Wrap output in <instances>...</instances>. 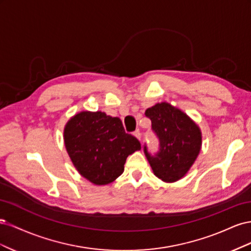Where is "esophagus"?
Masks as SVG:
<instances>
[{
	"label": "esophagus",
	"instance_id": "1",
	"mask_svg": "<svg viewBox=\"0 0 251 251\" xmlns=\"http://www.w3.org/2000/svg\"><path fill=\"white\" fill-rule=\"evenodd\" d=\"M133 135L135 136L136 138L137 139H139V140H141V133H140V131L139 130H137V131H135L134 133H133Z\"/></svg>",
	"mask_w": 251,
	"mask_h": 251
}]
</instances>
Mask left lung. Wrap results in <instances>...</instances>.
Masks as SVG:
<instances>
[{"instance_id":"left-lung-1","label":"left lung","mask_w":251,"mask_h":251,"mask_svg":"<svg viewBox=\"0 0 251 251\" xmlns=\"http://www.w3.org/2000/svg\"><path fill=\"white\" fill-rule=\"evenodd\" d=\"M151 130L159 139V151H143L155 176L168 183L183 178L198 157L202 146L199 126L184 112L168 102L156 103L146 111Z\"/></svg>"}]
</instances>
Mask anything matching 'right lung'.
Segmentation results:
<instances>
[{"mask_svg": "<svg viewBox=\"0 0 251 251\" xmlns=\"http://www.w3.org/2000/svg\"><path fill=\"white\" fill-rule=\"evenodd\" d=\"M65 147L77 172L95 185L109 184L125 170L128 155L141 149L118 117L82 111L65 126Z\"/></svg>", "mask_w": 251, "mask_h": 251, "instance_id": "add662e5", "label": "right lung"}]
</instances>
